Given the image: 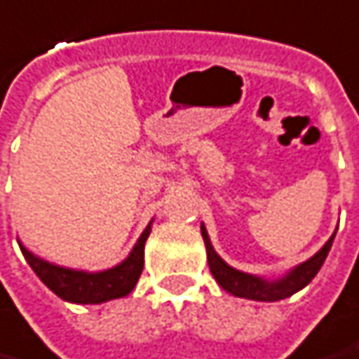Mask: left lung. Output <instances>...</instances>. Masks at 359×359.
<instances>
[{"label": "left lung", "instance_id": "8db88e82", "mask_svg": "<svg viewBox=\"0 0 359 359\" xmlns=\"http://www.w3.org/2000/svg\"><path fill=\"white\" fill-rule=\"evenodd\" d=\"M200 229H202V237H204L205 243L210 272L215 278V282L222 285L225 292L231 293L235 297H245V299H255V302H280V299H285V297H290L295 292L303 290L320 270L328 250L332 247L334 235H337V233H332V237L325 243V247L317 255H313L309 260L302 262L299 266L292 268L284 278H280V280H264V278L247 274V272H241V270H235L233 266H229L212 247L204 223H202Z\"/></svg>", "mask_w": 359, "mask_h": 359}]
</instances>
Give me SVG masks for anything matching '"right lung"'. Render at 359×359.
Here are the masks:
<instances>
[{"label":"right lung","mask_w":359,"mask_h":359,"mask_svg":"<svg viewBox=\"0 0 359 359\" xmlns=\"http://www.w3.org/2000/svg\"><path fill=\"white\" fill-rule=\"evenodd\" d=\"M149 233H151V222L140 235V239L126 260L102 272H85V270L57 266L32 255L21 243L19 247L29 266L34 270V274L39 276L42 284L48 285L57 297H62L64 302L87 305V303H104L110 299H118L136 287L144 270V247Z\"/></svg>","instance_id":"obj_1"}]
</instances>
